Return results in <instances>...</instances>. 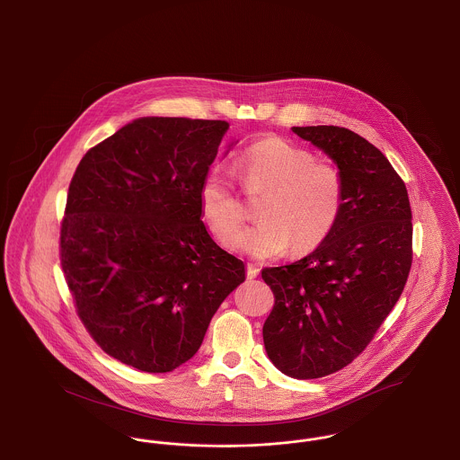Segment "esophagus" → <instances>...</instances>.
Instances as JSON below:
<instances>
[{"mask_svg": "<svg viewBox=\"0 0 460 460\" xmlns=\"http://www.w3.org/2000/svg\"><path fill=\"white\" fill-rule=\"evenodd\" d=\"M259 272H261V269H259L257 265L246 263V278H248V279H255V278L259 276Z\"/></svg>", "mask_w": 460, "mask_h": 460, "instance_id": "obj_1", "label": "esophagus"}]
</instances>
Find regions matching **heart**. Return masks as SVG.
<instances>
[{
  "instance_id": "1",
  "label": "heart",
  "mask_w": 460,
  "mask_h": 460,
  "mask_svg": "<svg viewBox=\"0 0 460 460\" xmlns=\"http://www.w3.org/2000/svg\"><path fill=\"white\" fill-rule=\"evenodd\" d=\"M241 188L262 195L261 219L244 227L246 208L227 171L216 167L199 186V210L212 234L252 257L265 259L286 252L305 253L326 240L341 216L345 177L341 169L317 160L304 146L281 137H263L250 145L236 162Z\"/></svg>"
}]
</instances>
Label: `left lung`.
Here are the masks:
<instances>
[{"mask_svg":"<svg viewBox=\"0 0 460 460\" xmlns=\"http://www.w3.org/2000/svg\"><path fill=\"white\" fill-rule=\"evenodd\" d=\"M293 132L341 169L345 203L310 255L263 269L274 293L263 345L279 371L315 379L351 364L398 302L412 267V210L402 177L357 132L338 126Z\"/></svg>","mask_w":460,"mask_h":460,"instance_id":"left-lung-1","label":"left lung"}]
</instances>
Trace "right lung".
<instances>
[{
    "instance_id": "1",
    "label": "right lung",
    "mask_w": 460,
    "mask_h": 460,
    "mask_svg": "<svg viewBox=\"0 0 460 460\" xmlns=\"http://www.w3.org/2000/svg\"><path fill=\"white\" fill-rule=\"evenodd\" d=\"M226 120L143 117L88 150L72 175L60 263L96 345L171 372L197 353L244 263L205 229L199 186Z\"/></svg>"
}]
</instances>
